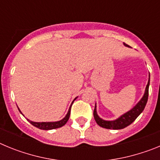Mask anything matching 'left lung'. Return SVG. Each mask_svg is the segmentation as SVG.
Here are the masks:
<instances>
[{
    "mask_svg": "<svg viewBox=\"0 0 160 160\" xmlns=\"http://www.w3.org/2000/svg\"><path fill=\"white\" fill-rule=\"evenodd\" d=\"M126 46L130 47L128 45L124 43ZM149 84H150V74H149V81H148V85L146 87V90H145V94H144L143 97L142 98V99L138 102V104L135 106L133 109H131V111L124 114L123 115L118 118V119L114 120V121H106V120L102 119L101 118L98 117L96 112V106L94 107V117L95 119L96 122L98 125L102 127L103 128H107V129H113V130H119L122 129V128H127L128 126L132 123L137 118V117L142 112L145 107H146L147 102L148 99V94H149Z\"/></svg>",
    "mask_w": 160,
    "mask_h": 160,
    "instance_id": "obj_1",
    "label": "left lung"
}]
</instances>
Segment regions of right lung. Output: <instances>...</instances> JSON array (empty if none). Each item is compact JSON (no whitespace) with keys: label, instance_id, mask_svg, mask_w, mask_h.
Masks as SVG:
<instances>
[{"label":"right lung","instance_id":"obj_1","mask_svg":"<svg viewBox=\"0 0 160 160\" xmlns=\"http://www.w3.org/2000/svg\"><path fill=\"white\" fill-rule=\"evenodd\" d=\"M76 99V98H75ZM74 99V100H75ZM73 100V101H74ZM73 102H72V104H73ZM71 104V106H72ZM71 106L70 107V109H69V111H68V113L66 115V117H65L63 119L60 120V121H58V122H32V121H29V119H28V121H29V122H30L31 124H32V126H34V127H36V128H39V129L41 130H52V129H56V128H62V126H64L65 124L67 122L68 119H69V118H70V110H71ZM20 111V110H19ZM20 112H21V111H20ZM22 113V112H21Z\"/></svg>","mask_w":160,"mask_h":160}]
</instances>
